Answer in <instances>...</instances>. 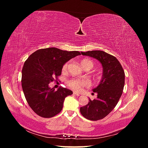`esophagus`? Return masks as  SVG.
<instances>
[{
    "label": "esophagus",
    "mask_w": 148,
    "mask_h": 148,
    "mask_svg": "<svg viewBox=\"0 0 148 148\" xmlns=\"http://www.w3.org/2000/svg\"><path fill=\"white\" fill-rule=\"evenodd\" d=\"M73 94L75 95H76V96H80V95L79 93H78V92H73Z\"/></svg>",
    "instance_id": "esophagus-1"
}]
</instances>
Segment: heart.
Wrapping results in <instances>:
<instances>
[{"label":"heart","instance_id":"obj_1","mask_svg":"<svg viewBox=\"0 0 148 148\" xmlns=\"http://www.w3.org/2000/svg\"><path fill=\"white\" fill-rule=\"evenodd\" d=\"M69 65V62L65 63L62 66V71H66L68 69ZM82 65L84 69L89 67L92 69L94 66V63L88 59H84L82 61ZM68 86L73 89L75 91H81L84 88H86L90 86V82L89 80L86 78L78 79V78H71L67 81Z\"/></svg>","mask_w":148,"mask_h":148}]
</instances>
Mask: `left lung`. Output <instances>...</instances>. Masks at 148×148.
<instances>
[{"instance_id": "left-lung-1", "label": "left lung", "mask_w": 148, "mask_h": 148, "mask_svg": "<svg viewBox=\"0 0 148 148\" xmlns=\"http://www.w3.org/2000/svg\"><path fill=\"white\" fill-rule=\"evenodd\" d=\"M81 53L99 60L103 68L101 82L92 89L97 94V99H89L87 105L80 107V112L84 118L96 121L106 117L117 104L123 90L125 72L117 58L109 53L102 51Z\"/></svg>"}]
</instances>
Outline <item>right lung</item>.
Wrapping results in <instances>:
<instances>
[{
    "instance_id": "right-lung-1",
    "label": "right lung",
    "mask_w": 148,
    "mask_h": 148,
    "mask_svg": "<svg viewBox=\"0 0 148 148\" xmlns=\"http://www.w3.org/2000/svg\"><path fill=\"white\" fill-rule=\"evenodd\" d=\"M79 55L78 51L49 47L35 51L25 61L22 69V88L29 107L40 117L51 118L60 113L65 98L73 94L63 87L55 91L49 84L57 80L65 63Z\"/></svg>"
}]
</instances>
